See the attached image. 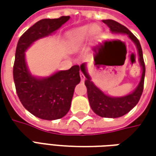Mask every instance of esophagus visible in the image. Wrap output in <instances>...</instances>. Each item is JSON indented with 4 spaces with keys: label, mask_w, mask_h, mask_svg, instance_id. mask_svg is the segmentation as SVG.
<instances>
[{
    "label": "esophagus",
    "mask_w": 156,
    "mask_h": 156,
    "mask_svg": "<svg viewBox=\"0 0 156 156\" xmlns=\"http://www.w3.org/2000/svg\"><path fill=\"white\" fill-rule=\"evenodd\" d=\"M80 76H81V81H85V76H84V75H83L82 73H81V74H80Z\"/></svg>",
    "instance_id": "obj_1"
}]
</instances>
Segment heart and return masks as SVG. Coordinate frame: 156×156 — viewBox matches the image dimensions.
Wrapping results in <instances>:
<instances>
[{"label":"heart","instance_id":"heart-1","mask_svg":"<svg viewBox=\"0 0 156 156\" xmlns=\"http://www.w3.org/2000/svg\"><path fill=\"white\" fill-rule=\"evenodd\" d=\"M98 28L95 25H83L75 27L68 33V46L70 50H78L86 44L88 38L96 33Z\"/></svg>","mask_w":156,"mask_h":156}]
</instances>
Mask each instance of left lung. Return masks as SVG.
Returning <instances> with one entry per match:
<instances>
[{"mask_svg":"<svg viewBox=\"0 0 156 156\" xmlns=\"http://www.w3.org/2000/svg\"><path fill=\"white\" fill-rule=\"evenodd\" d=\"M103 22L109 27L110 32L113 34H127L137 48L138 60L141 68V75L138 86L131 93L123 96H110L104 93L97 87L92 80L91 76L88 75L86 63H82L80 66V70L85 75L86 81L85 85L87 87V98L92 110L99 116L106 118H118L128 114L135 105L138 103L143 91L144 77H145V64L143 61V55L141 44L138 39L129 31L125 26L120 24L114 20H103Z\"/></svg>","mask_w":156,"mask_h":156,"instance_id":"1","label":"left lung"}]
</instances>
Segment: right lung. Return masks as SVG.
Wrapping results in <instances>:
<instances>
[{
    "mask_svg": "<svg viewBox=\"0 0 156 156\" xmlns=\"http://www.w3.org/2000/svg\"><path fill=\"white\" fill-rule=\"evenodd\" d=\"M69 16L42 19L34 24L19 39L13 69L16 93L23 107L42 120H57L69 111L75 87L81 81L80 66L59 70L47 77L33 75L27 68L25 52L39 39L55 33Z\"/></svg>",
    "mask_w": 156,
    "mask_h": 156,
    "instance_id": "right-lung-1",
    "label": "right lung"
}]
</instances>
